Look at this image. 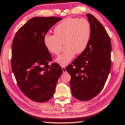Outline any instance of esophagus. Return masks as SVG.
<instances>
[{
  "instance_id": "esophagus-1",
  "label": "esophagus",
  "mask_w": 125,
  "mask_h": 125,
  "mask_svg": "<svg viewBox=\"0 0 125 125\" xmlns=\"http://www.w3.org/2000/svg\"><path fill=\"white\" fill-rule=\"evenodd\" d=\"M62 70L63 73H66V67H65V66H62Z\"/></svg>"
}]
</instances>
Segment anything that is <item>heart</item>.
<instances>
[{
	"mask_svg": "<svg viewBox=\"0 0 125 125\" xmlns=\"http://www.w3.org/2000/svg\"><path fill=\"white\" fill-rule=\"evenodd\" d=\"M54 33L44 36V45L50 53L58 54L64 42L66 49L55 61L61 66H65L76 54H82L86 49L91 38V25L86 19L70 17L57 24L54 28Z\"/></svg>",
	"mask_w": 125,
	"mask_h": 125,
	"instance_id": "b5f03b06",
	"label": "heart"
}]
</instances>
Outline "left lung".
Segmentation results:
<instances>
[{"instance_id": "left-lung-1", "label": "left lung", "mask_w": 125, "mask_h": 125, "mask_svg": "<svg viewBox=\"0 0 125 125\" xmlns=\"http://www.w3.org/2000/svg\"><path fill=\"white\" fill-rule=\"evenodd\" d=\"M91 27L90 41L85 51L66 67L70 75L72 94L87 101L102 90L111 69V44L108 33L100 22L86 14Z\"/></svg>"}]
</instances>
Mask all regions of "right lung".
<instances>
[{
  "instance_id": "add662e5",
  "label": "right lung",
  "mask_w": 125,
  "mask_h": 125,
  "mask_svg": "<svg viewBox=\"0 0 125 125\" xmlns=\"http://www.w3.org/2000/svg\"><path fill=\"white\" fill-rule=\"evenodd\" d=\"M61 19L33 17L17 31L13 39L12 72L22 92L34 102L43 103L51 99L62 73L56 63L48 65L52 58L43 43L48 31Z\"/></svg>"
}]
</instances>
